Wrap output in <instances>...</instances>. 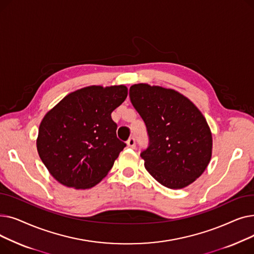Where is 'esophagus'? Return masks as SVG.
Listing matches in <instances>:
<instances>
[{
    "label": "esophagus",
    "mask_w": 254,
    "mask_h": 254,
    "mask_svg": "<svg viewBox=\"0 0 254 254\" xmlns=\"http://www.w3.org/2000/svg\"><path fill=\"white\" fill-rule=\"evenodd\" d=\"M127 147H129V148H132V149H134V148L136 147V139H135L134 137L129 138V139L127 140Z\"/></svg>",
    "instance_id": "34e87169"
}]
</instances>
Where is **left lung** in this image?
<instances>
[{"label":"left lung","mask_w":254,"mask_h":254,"mask_svg":"<svg viewBox=\"0 0 254 254\" xmlns=\"http://www.w3.org/2000/svg\"><path fill=\"white\" fill-rule=\"evenodd\" d=\"M129 99L147 129L141 157L149 174L172 190L201 176L212 154V135L201 111L181 93L161 86L131 85Z\"/></svg>","instance_id":"8db88e82"}]
</instances>
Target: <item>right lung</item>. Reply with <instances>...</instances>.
<instances>
[{
	"mask_svg": "<svg viewBox=\"0 0 254 254\" xmlns=\"http://www.w3.org/2000/svg\"><path fill=\"white\" fill-rule=\"evenodd\" d=\"M127 97L125 85L88 86L64 97L44 116L37 149L60 183L86 190L108 174L127 146L117 138L111 118Z\"/></svg>",
	"mask_w": 254,
	"mask_h": 254,
	"instance_id": "add662e5",
	"label": "right lung"
}]
</instances>
